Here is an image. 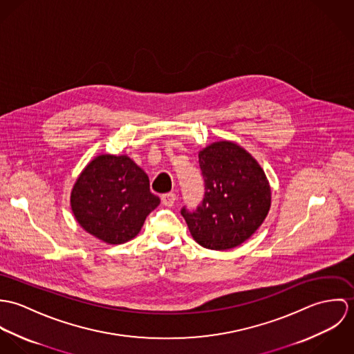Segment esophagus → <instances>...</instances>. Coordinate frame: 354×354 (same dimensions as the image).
<instances>
[{"label": "esophagus", "mask_w": 354, "mask_h": 354, "mask_svg": "<svg viewBox=\"0 0 354 354\" xmlns=\"http://www.w3.org/2000/svg\"><path fill=\"white\" fill-rule=\"evenodd\" d=\"M162 203H163V205H166V207H173L174 205V203H176V199H177V196H176V194H173V192H170V194H165V195H162Z\"/></svg>", "instance_id": "1"}]
</instances>
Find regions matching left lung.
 <instances>
[{
  "label": "left lung",
  "mask_w": 354,
  "mask_h": 354,
  "mask_svg": "<svg viewBox=\"0 0 354 354\" xmlns=\"http://www.w3.org/2000/svg\"><path fill=\"white\" fill-rule=\"evenodd\" d=\"M204 198L196 209H181L194 240L225 251L247 241L271 205L267 177L250 152L232 142H216L199 152Z\"/></svg>",
  "instance_id": "left-lung-1"
}]
</instances>
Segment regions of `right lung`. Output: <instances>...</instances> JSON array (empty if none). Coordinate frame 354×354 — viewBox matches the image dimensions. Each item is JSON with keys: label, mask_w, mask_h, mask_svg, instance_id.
Instances as JSON below:
<instances>
[{"label": "right lung", "mask_w": 354, "mask_h": 354, "mask_svg": "<svg viewBox=\"0 0 354 354\" xmlns=\"http://www.w3.org/2000/svg\"><path fill=\"white\" fill-rule=\"evenodd\" d=\"M159 198L147 174L127 155L94 158L76 180L71 207L80 226L107 244L136 237Z\"/></svg>", "instance_id": "obj_1"}]
</instances>
